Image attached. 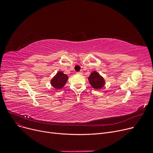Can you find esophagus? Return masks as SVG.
I'll list each match as a JSON object with an SVG mask.
<instances>
[{
    "instance_id": "34e87169",
    "label": "esophagus",
    "mask_w": 153,
    "mask_h": 153,
    "mask_svg": "<svg viewBox=\"0 0 153 153\" xmlns=\"http://www.w3.org/2000/svg\"><path fill=\"white\" fill-rule=\"evenodd\" d=\"M77 74H83V72H82V71H79V72H77Z\"/></svg>"
}]
</instances>
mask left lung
<instances>
[{"label":"left lung","mask_w":153,"mask_h":153,"mask_svg":"<svg viewBox=\"0 0 153 153\" xmlns=\"http://www.w3.org/2000/svg\"><path fill=\"white\" fill-rule=\"evenodd\" d=\"M88 80L94 89L100 90L105 84V79L96 71L91 72V75L88 77Z\"/></svg>","instance_id":"1"}]
</instances>
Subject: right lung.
<instances>
[{"instance_id":"add662e5","label":"right lung","mask_w":153,"mask_h":153,"mask_svg":"<svg viewBox=\"0 0 153 153\" xmlns=\"http://www.w3.org/2000/svg\"><path fill=\"white\" fill-rule=\"evenodd\" d=\"M68 80V75L64 74L62 71H58L50 81L51 85L56 90L61 89L65 85Z\"/></svg>"}]
</instances>
